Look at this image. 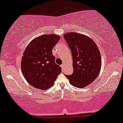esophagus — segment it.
<instances>
[{
  "mask_svg": "<svg viewBox=\"0 0 123 123\" xmlns=\"http://www.w3.org/2000/svg\"><path fill=\"white\" fill-rule=\"evenodd\" d=\"M61 66V68H62V71H63V70H64V68H65V66H64V65H62Z\"/></svg>",
  "mask_w": 123,
  "mask_h": 123,
  "instance_id": "1",
  "label": "esophagus"
}]
</instances>
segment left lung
Wrapping results in <instances>:
<instances>
[{"mask_svg":"<svg viewBox=\"0 0 123 123\" xmlns=\"http://www.w3.org/2000/svg\"><path fill=\"white\" fill-rule=\"evenodd\" d=\"M63 37L72 51L73 72L65 75L72 85L84 88L97 77L101 70V58L98 46L87 35L70 32Z\"/></svg>","mask_w":123,"mask_h":123,"instance_id":"left-lung-1","label":"left lung"}]
</instances>
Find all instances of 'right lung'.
Listing matches in <instances>:
<instances>
[{"instance_id": "add662e5", "label": "right lung", "mask_w": 123, "mask_h": 123, "mask_svg": "<svg viewBox=\"0 0 123 123\" xmlns=\"http://www.w3.org/2000/svg\"><path fill=\"white\" fill-rule=\"evenodd\" d=\"M60 39L55 34H45L32 39L25 49L21 60L23 76L34 88L46 90L53 85L61 68L55 63L52 49Z\"/></svg>"}]
</instances>
